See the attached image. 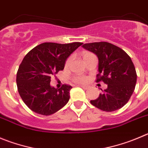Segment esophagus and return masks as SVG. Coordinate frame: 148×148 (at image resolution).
<instances>
[{"mask_svg": "<svg viewBox=\"0 0 148 148\" xmlns=\"http://www.w3.org/2000/svg\"><path fill=\"white\" fill-rule=\"evenodd\" d=\"M78 86L81 87V88H83V89H85V90H88V86H86V85H78Z\"/></svg>", "mask_w": 148, "mask_h": 148, "instance_id": "1", "label": "esophagus"}]
</instances>
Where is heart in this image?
<instances>
[{
	"label": "heart",
	"instance_id": "heart-1",
	"mask_svg": "<svg viewBox=\"0 0 148 148\" xmlns=\"http://www.w3.org/2000/svg\"><path fill=\"white\" fill-rule=\"evenodd\" d=\"M90 52H84L83 53H82V57H83V58H85V57H87L88 55H90ZM71 58H69L67 59V60H66V66H68V65L69 64L70 62H71ZM74 80L76 82H79V83H83V82H85L87 81V78L85 77H84V76H75V77H74Z\"/></svg>",
	"mask_w": 148,
	"mask_h": 148
}]
</instances>
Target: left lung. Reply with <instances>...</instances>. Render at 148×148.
<instances>
[{"label": "left lung", "instance_id": "obj_1", "mask_svg": "<svg viewBox=\"0 0 148 148\" xmlns=\"http://www.w3.org/2000/svg\"><path fill=\"white\" fill-rule=\"evenodd\" d=\"M82 47L93 52L99 59V74L96 82L103 81L107 89L100 93L91 104L106 112L122 108L134 90L136 72L129 55L124 50L108 42L85 44Z\"/></svg>", "mask_w": 148, "mask_h": 148}]
</instances>
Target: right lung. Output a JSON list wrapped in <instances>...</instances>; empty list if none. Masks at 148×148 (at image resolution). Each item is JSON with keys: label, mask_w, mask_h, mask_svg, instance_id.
Returning a JSON list of instances; mask_svg holds the SVG:
<instances>
[{"label": "right lung", "mask_w": 148, "mask_h": 148, "mask_svg": "<svg viewBox=\"0 0 148 148\" xmlns=\"http://www.w3.org/2000/svg\"><path fill=\"white\" fill-rule=\"evenodd\" d=\"M82 45L80 42L38 45L25 56L16 74L18 92L29 109L42 115H50L64 107L72 87L50 85L51 76L64 69L67 58Z\"/></svg>", "instance_id": "1"}]
</instances>
